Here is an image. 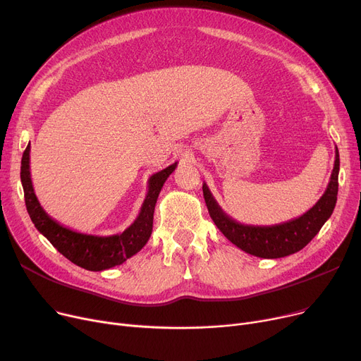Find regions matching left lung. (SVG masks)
Returning <instances> with one entry per match:
<instances>
[{
  "instance_id": "1",
  "label": "left lung",
  "mask_w": 361,
  "mask_h": 361,
  "mask_svg": "<svg viewBox=\"0 0 361 361\" xmlns=\"http://www.w3.org/2000/svg\"><path fill=\"white\" fill-rule=\"evenodd\" d=\"M339 154L335 149V164L325 193L316 204L301 216L276 225H245L226 215L215 200L209 187L203 183V197L207 211L219 231L243 252L263 257L278 259L300 252L314 238L331 218L338 196Z\"/></svg>"
}]
</instances>
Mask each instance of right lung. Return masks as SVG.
Segmentation results:
<instances>
[{"label":"right lung","mask_w":361,"mask_h":361,"mask_svg":"<svg viewBox=\"0 0 361 361\" xmlns=\"http://www.w3.org/2000/svg\"><path fill=\"white\" fill-rule=\"evenodd\" d=\"M29 164L30 145L23 152L20 178L27 212L36 230L47 237L54 247L74 264L93 272L117 267V264L124 263L127 259L135 256L145 247V244L152 234L155 204L161 193V188L166 178L177 168V162H174L173 165L159 171V173L150 176L147 181V193L140 207V212L127 230L120 234L101 237L73 231L52 219L44 211V207L41 206L33 190Z\"/></svg>","instance_id":"right-lung-1"}]
</instances>
